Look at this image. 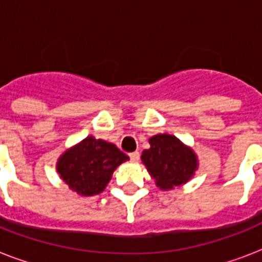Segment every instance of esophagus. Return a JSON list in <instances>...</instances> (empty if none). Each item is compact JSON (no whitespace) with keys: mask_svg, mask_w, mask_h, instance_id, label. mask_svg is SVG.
I'll use <instances>...</instances> for the list:
<instances>
[{"mask_svg":"<svg viewBox=\"0 0 262 262\" xmlns=\"http://www.w3.org/2000/svg\"><path fill=\"white\" fill-rule=\"evenodd\" d=\"M129 158H130L132 162H139L140 160V152H132V154H129Z\"/></svg>","mask_w":262,"mask_h":262,"instance_id":"1","label":"esophagus"}]
</instances>
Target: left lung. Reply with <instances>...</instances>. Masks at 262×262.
I'll return each instance as SVG.
<instances>
[{
  "instance_id": "obj_1",
  "label": "left lung",
  "mask_w": 262,
  "mask_h": 262,
  "mask_svg": "<svg viewBox=\"0 0 262 262\" xmlns=\"http://www.w3.org/2000/svg\"><path fill=\"white\" fill-rule=\"evenodd\" d=\"M149 144L151 148L143 152L141 160L160 189L181 186L193 177L197 158L175 136L156 135Z\"/></svg>"
}]
</instances>
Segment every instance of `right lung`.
<instances>
[{
	"label": "right lung",
	"instance_id": "right-lung-1",
	"mask_svg": "<svg viewBox=\"0 0 262 262\" xmlns=\"http://www.w3.org/2000/svg\"><path fill=\"white\" fill-rule=\"evenodd\" d=\"M126 160L114 144L87 137L59 158L57 171L72 190L94 195L103 191L115 168Z\"/></svg>",
	"mask_w": 262,
	"mask_h": 262
}]
</instances>
